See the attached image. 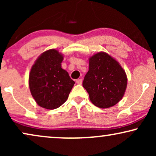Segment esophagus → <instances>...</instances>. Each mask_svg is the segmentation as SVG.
Returning a JSON list of instances; mask_svg holds the SVG:
<instances>
[{"label":"esophagus","mask_w":156,"mask_h":156,"mask_svg":"<svg viewBox=\"0 0 156 156\" xmlns=\"http://www.w3.org/2000/svg\"><path fill=\"white\" fill-rule=\"evenodd\" d=\"M76 83L78 84H82V79H77L76 80Z\"/></svg>","instance_id":"1"}]
</instances>
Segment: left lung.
<instances>
[{
  "instance_id": "8db88e82",
  "label": "left lung",
  "mask_w": 156,
  "mask_h": 156,
  "mask_svg": "<svg viewBox=\"0 0 156 156\" xmlns=\"http://www.w3.org/2000/svg\"><path fill=\"white\" fill-rule=\"evenodd\" d=\"M82 85L96 106L109 108L124 95L127 76L116 59L107 53L100 52L89 58V71Z\"/></svg>"
}]
</instances>
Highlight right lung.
Segmentation results:
<instances>
[{
    "instance_id": "add662e5",
    "label": "right lung",
    "mask_w": 156,
    "mask_h": 156,
    "mask_svg": "<svg viewBox=\"0 0 156 156\" xmlns=\"http://www.w3.org/2000/svg\"><path fill=\"white\" fill-rule=\"evenodd\" d=\"M63 55L52 49L44 52L31 68L29 87L40 106L55 109L67 101L74 82L61 67Z\"/></svg>"
}]
</instances>
